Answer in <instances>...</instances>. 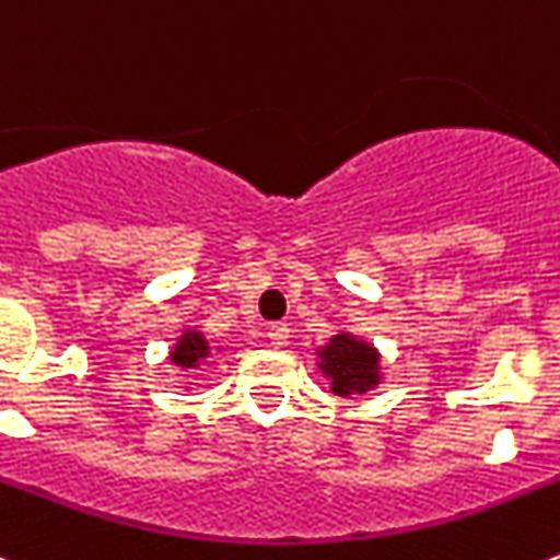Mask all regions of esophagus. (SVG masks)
Segmentation results:
<instances>
[{
  "label": "esophagus",
  "instance_id": "obj_1",
  "mask_svg": "<svg viewBox=\"0 0 560 560\" xmlns=\"http://www.w3.org/2000/svg\"><path fill=\"white\" fill-rule=\"evenodd\" d=\"M268 337H270V342H273L276 349H284L287 342H290V326H287V324H270Z\"/></svg>",
  "mask_w": 560,
  "mask_h": 560
}]
</instances>
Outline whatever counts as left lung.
I'll return each mask as SVG.
<instances>
[{
  "instance_id": "8db88e82",
  "label": "left lung",
  "mask_w": 560,
  "mask_h": 560,
  "mask_svg": "<svg viewBox=\"0 0 560 560\" xmlns=\"http://www.w3.org/2000/svg\"><path fill=\"white\" fill-rule=\"evenodd\" d=\"M317 368L329 380L335 396H362L382 382V354L371 342L360 340L351 331H337L326 346L315 349Z\"/></svg>"
}]
</instances>
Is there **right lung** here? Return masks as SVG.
Listing matches in <instances>:
<instances>
[{
	"instance_id": "obj_1",
	"label": "right lung",
	"mask_w": 560,
	"mask_h": 560,
	"mask_svg": "<svg viewBox=\"0 0 560 560\" xmlns=\"http://www.w3.org/2000/svg\"><path fill=\"white\" fill-rule=\"evenodd\" d=\"M211 342L206 340V335L200 329H184V335L173 342V349H170V362L180 371H198L200 365L211 360Z\"/></svg>"
}]
</instances>
